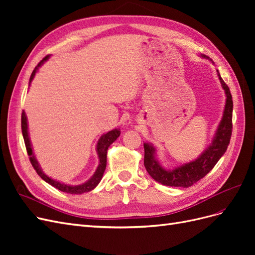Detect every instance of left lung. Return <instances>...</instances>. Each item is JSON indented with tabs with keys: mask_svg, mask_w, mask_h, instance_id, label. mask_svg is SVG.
<instances>
[{
	"mask_svg": "<svg viewBox=\"0 0 255 255\" xmlns=\"http://www.w3.org/2000/svg\"><path fill=\"white\" fill-rule=\"evenodd\" d=\"M200 57L212 61V59L204 55V54H201ZM217 76L222 89L225 90L226 103L222 118L217 128H216L212 142L194 160H190L188 163H184L173 168H165L157 159V149L155 146L151 142H144L143 164L145 170L148 171L153 180L166 185V186L187 188L210 172L223 154L226 153L230 143L231 135H232L233 101L230 89L221 79L218 70Z\"/></svg>",
	"mask_w": 255,
	"mask_h": 255,
	"instance_id": "obj_1",
	"label": "left lung"
}]
</instances>
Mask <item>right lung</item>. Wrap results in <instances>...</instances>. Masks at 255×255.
I'll return each mask as SVG.
<instances>
[{
    "mask_svg": "<svg viewBox=\"0 0 255 255\" xmlns=\"http://www.w3.org/2000/svg\"><path fill=\"white\" fill-rule=\"evenodd\" d=\"M50 56L51 55L45 56L40 61V63L36 66L34 71L32 72V75H30V78H29V83H28L29 85L34 80L35 74L38 72V69H39L45 63V61L50 58ZM21 127H22V135H23V138H24V142H25V146L27 150V154L29 156V160H30V163H32L36 172L38 173V175H39L43 181L52 185L53 187L57 188L60 191H64V192H67V194H72V195H82V194H84V192L91 191L92 189H95L98 186V184L102 180V176L104 174L105 168H106V158H107V150H109V146L114 141L117 140V138L120 136V128H115L112 130H109V132L104 133L101 137H100L97 144H96V151H97L98 157H99V165L96 169L95 173L92 174V176H90V179H88L86 182H84L79 185H71V184H66L64 182H59L55 179H52L51 176L47 175L43 172L42 168L40 167L39 163H38V160L35 156V153L33 151V145H32V142H30L29 133H28L27 117H26L24 111L22 112Z\"/></svg>",
    "mask_w": 255,
    "mask_h": 255,
    "instance_id": "1",
    "label": "right lung"
}]
</instances>
